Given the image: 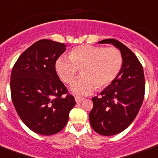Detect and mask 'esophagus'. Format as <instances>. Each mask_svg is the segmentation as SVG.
I'll use <instances>...</instances> for the list:
<instances>
[{
	"label": "esophagus",
	"instance_id": "34e87169",
	"mask_svg": "<svg viewBox=\"0 0 158 158\" xmlns=\"http://www.w3.org/2000/svg\"><path fill=\"white\" fill-rule=\"evenodd\" d=\"M74 99H75V101H76L77 103H81L82 101L84 100V98L79 97V96H75V97H74Z\"/></svg>",
	"mask_w": 158,
	"mask_h": 158
}]
</instances>
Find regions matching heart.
I'll list each match as a JSON object with an SVG mask.
<instances>
[{"instance_id": "heart-1", "label": "heart", "mask_w": 158, "mask_h": 158, "mask_svg": "<svg viewBox=\"0 0 158 158\" xmlns=\"http://www.w3.org/2000/svg\"><path fill=\"white\" fill-rule=\"evenodd\" d=\"M60 57L55 64V72L64 84H70L79 73L82 76L71 84L75 94H89L96 89H104L117 79L123 68V55L116 47L81 44Z\"/></svg>"}]
</instances>
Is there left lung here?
Wrapping results in <instances>:
<instances>
[{
	"instance_id": "left-lung-1",
	"label": "left lung",
	"mask_w": 158,
	"mask_h": 158,
	"mask_svg": "<svg viewBox=\"0 0 158 158\" xmlns=\"http://www.w3.org/2000/svg\"><path fill=\"white\" fill-rule=\"evenodd\" d=\"M99 44H112L123 55V68L117 79L92 98L90 124L103 136L118 134L125 130L138 115L145 94L143 66L126 45L115 39H106Z\"/></svg>"
}]
</instances>
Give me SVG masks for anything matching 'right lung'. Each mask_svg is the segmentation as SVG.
<instances>
[{
  "label": "right lung",
  "instance_id": "1",
  "mask_svg": "<svg viewBox=\"0 0 158 158\" xmlns=\"http://www.w3.org/2000/svg\"><path fill=\"white\" fill-rule=\"evenodd\" d=\"M65 48L63 43L38 40L20 55L12 69V103L23 123L38 134L60 132L76 104L55 72V61Z\"/></svg>",
  "mask_w": 158,
  "mask_h": 158
}]
</instances>
